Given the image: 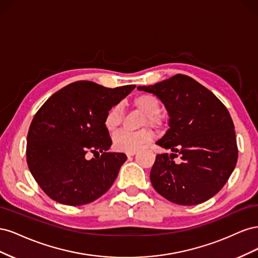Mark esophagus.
Masks as SVG:
<instances>
[{
    "label": "esophagus",
    "mask_w": 258,
    "mask_h": 258,
    "mask_svg": "<svg viewBox=\"0 0 258 258\" xmlns=\"http://www.w3.org/2000/svg\"><path fill=\"white\" fill-rule=\"evenodd\" d=\"M137 152H129V153H126V155L128 156V157H131V156H135Z\"/></svg>",
    "instance_id": "obj_1"
}]
</instances>
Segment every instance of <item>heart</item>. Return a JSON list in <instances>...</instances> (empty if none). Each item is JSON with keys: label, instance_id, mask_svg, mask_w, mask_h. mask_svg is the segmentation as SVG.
Wrapping results in <instances>:
<instances>
[{"label": "heart", "instance_id": "obj_1", "mask_svg": "<svg viewBox=\"0 0 258 258\" xmlns=\"http://www.w3.org/2000/svg\"><path fill=\"white\" fill-rule=\"evenodd\" d=\"M134 103L138 110L143 113L146 117L144 120V126L146 123L155 124L156 117L160 112V103L159 100L153 95L143 93L138 96ZM121 122V107L120 105H114L111 107L105 115L104 118V127L107 131H114ZM153 135L150 131L142 130L140 132H128V131H119L113 136V148L117 152L129 153L137 152L144 144L151 142Z\"/></svg>", "mask_w": 258, "mask_h": 258}]
</instances>
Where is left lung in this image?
I'll list each match as a JSON object with an SVG mask.
<instances>
[{"instance_id":"1","label":"left lung","mask_w":258,"mask_h":258,"mask_svg":"<svg viewBox=\"0 0 258 258\" xmlns=\"http://www.w3.org/2000/svg\"><path fill=\"white\" fill-rule=\"evenodd\" d=\"M138 90L153 93L169 113V129L156 144L151 170L155 190L171 202L194 206L212 198L227 182L238 159L235 126L226 106L191 77L176 74ZM179 155L181 164L173 159Z\"/></svg>"}]
</instances>
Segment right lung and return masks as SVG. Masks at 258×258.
I'll use <instances>...</instances> for the list:
<instances>
[{
  "label": "right lung",
  "mask_w": 258,
  "mask_h": 258,
  "mask_svg": "<svg viewBox=\"0 0 258 258\" xmlns=\"http://www.w3.org/2000/svg\"><path fill=\"white\" fill-rule=\"evenodd\" d=\"M135 88L136 85L112 89L89 81L75 82L53 93L37 111L27 137V162L52 200L67 206L87 205L110 189L127 156L107 153L112 140L104 118ZM89 151L103 155L88 161Z\"/></svg>",
  "instance_id": "right-lung-1"
}]
</instances>
